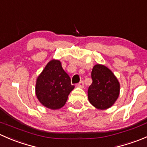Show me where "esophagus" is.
<instances>
[{
  "label": "esophagus",
  "mask_w": 147,
  "mask_h": 147,
  "mask_svg": "<svg viewBox=\"0 0 147 147\" xmlns=\"http://www.w3.org/2000/svg\"><path fill=\"white\" fill-rule=\"evenodd\" d=\"M77 86L80 87H82H82H84V82H83V81H81V82H80L78 84H77Z\"/></svg>",
  "instance_id": "esophagus-1"
}]
</instances>
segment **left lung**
I'll list each match as a JSON object with an SVG mask.
<instances>
[{
  "label": "left lung",
  "instance_id": "8db88e82",
  "mask_svg": "<svg viewBox=\"0 0 147 147\" xmlns=\"http://www.w3.org/2000/svg\"><path fill=\"white\" fill-rule=\"evenodd\" d=\"M92 83L89 87V102L97 109L112 107L119 95L120 84L113 72L103 65H95L91 73Z\"/></svg>",
  "mask_w": 147,
  "mask_h": 147
}]
</instances>
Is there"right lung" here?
Instances as JSON below:
<instances>
[{"instance_id": "add662e5", "label": "right lung", "mask_w": 147, "mask_h": 147, "mask_svg": "<svg viewBox=\"0 0 147 147\" xmlns=\"http://www.w3.org/2000/svg\"><path fill=\"white\" fill-rule=\"evenodd\" d=\"M75 86L71 84L69 75L62 67L60 60L47 63L36 80L35 94L45 107L58 109L63 107Z\"/></svg>"}]
</instances>
